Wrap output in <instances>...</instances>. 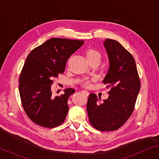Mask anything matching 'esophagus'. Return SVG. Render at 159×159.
Instances as JSON below:
<instances>
[{
    "label": "esophagus",
    "mask_w": 159,
    "mask_h": 159,
    "mask_svg": "<svg viewBox=\"0 0 159 159\" xmlns=\"http://www.w3.org/2000/svg\"><path fill=\"white\" fill-rule=\"evenodd\" d=\"M81 92H82L83 94H84V95H86V96H88L89 95V93L88 91H86V90H82Z\"/></svg>",
    "instance_id": "1"
}]
</instances>
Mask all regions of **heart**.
Returning <instances> with one entry per match:
<instances>
[{
    "label": "heart",
    "mask_w": 159,
    "mask_h": 159,
    "mask_svg": "<svg viewBox=\"0 0 159 159\" xmlns=\"http://www.w3.org/2000/svg\"><path fill=\"white\" fill-rule=\"evenodd\" d=\"M86 57L89 61L93 60H101L102 55L99 51L95 49H89L86 53ZM83 84L85 86H89L90 84V82L88 80H84L83 82Z\"/></svg>",
    "instance_id": "heart-1"
}]
</instances>
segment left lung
I'll return each instance as SVG.
<instances>
[{"label":"left lung","instance_id":"left-lung-1","mask_svg":"<svg viewBox=\"0 0 159 159\" xmlns=\"http://www.w3.org/2000/svg\"><path fill=\"white\" fill-rule=\"evenodd\" d=\"M103 45L110 65L103 82L111 89L108 98L100 103L98 96L90 93L86 108L90 124L98 130L108 132L121 127L132 115L141 83L131 53L115 40L106 39Z\"/></svg>","mask_w":159,"mask_h":159}]
</instances>
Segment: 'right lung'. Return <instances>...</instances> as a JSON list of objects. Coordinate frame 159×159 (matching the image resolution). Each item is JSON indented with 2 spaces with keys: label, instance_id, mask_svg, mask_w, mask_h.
I'll list each match as a JSON object with an SVG mask.
<instances>
[{
  "label": "right lung",
  "instance_id": "add662e5",
  "mask_svg": "<svg viewBox=\"0 0 159 159\" xmlns=\"http://www.w3.org/2000/svg\"><path fill=\"white\" fill-rule=\"evenodd\" d=\"M84 43L53 38L28 55L19 77L18 88L25 112L35 124L53 128L65 120L68 99L75 90L66 89L63 95L54 97L51 85L53 79L64 72L67 60Z\"/></svg>",
  "mask_w": 159,
  "mask_h": 159
}]
</instances>
